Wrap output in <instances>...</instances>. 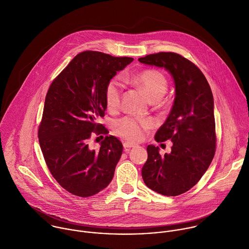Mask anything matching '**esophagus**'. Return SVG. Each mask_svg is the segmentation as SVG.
<instances>
[{"instance_id":"1","label":"esophagus","mask_w":249,"mask_h":249,"mask_svg":"<svg viewBox=\"0 0 249 249\" xmlns=\"http://www.w3.org/2000/svg\"><path fill=\"white\" fill-rule=\"evenodd\" d=\"M123 146H124V148H125L126 150H128L129 148L135 147V146H136V144H134V143H131V142H124V143H123Z\"/></svg>"}]
</instances>
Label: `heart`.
Listing matches in <instances>:
<instances>
[{
	"mask_svg": "<svg viewBox=\"0 0 249 249\" xmlns=\"http://www.w3.org/2000/svg\"><path fill=\"white\" fill-rule=\"evenodd\" d=\"M133 84L146 92L152 101L161 99L168 89V79L158 70H144L128 77ZM122 97V85L117 78L110 79L105 89V101L109 110L119 107ZM154 125L151 118H137L125 116L114 123L115 132L122 138L131 142H140L144 138L145 131Z\"/></svg>",
	"mask_w": 249,
	"mask_h": 249,
	"instance_id": "obj_1",
	"label": "heart"
}]
</instances>
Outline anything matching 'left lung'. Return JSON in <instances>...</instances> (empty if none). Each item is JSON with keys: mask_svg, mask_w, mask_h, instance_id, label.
<instances>
[{"mask_svg": "<svg viewBox=\"0 0 249 249\" xmlns=\"http://www.w3.org/2000/svg\"><path fill=\"white\" fill-rule=\"evenodd\" d=\"M139 61L164 68L174 78L176 97L171 112L155 135L158 142L171 140V153L161 156L158 146H147L142 176L151 190L178 196L191 189L204 176L215 153L214 102L201 70L174 52L146 55Z\"/></svg>", "mask_w": 249, "mask_h": 249, "instance_id": "8db88e82", "label": "left lung"}]
</instances>
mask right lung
Segmentation results:
<instances>
[{
    "label": "right lung",
    "mask_w": 249,
    "mask_h": 249,
    "mask_svg": "<svg viewBox=\"0 0 249 249\" xmlns=\"http://www.w3.org/2000/svg\"><path fill=\"white\" fill-rule=\"evenodd\" d=\"M133 60L98 51L81 52L47 91L38 142L51 175L72 195L93 196L112 180L123 150L121 142L107 136L98 150L91 149L88 142L93 132L108 133L98 123L107 109L106 86Z\"/></svg>",
    "instance_id": "obj_1"
}]
</instances>
